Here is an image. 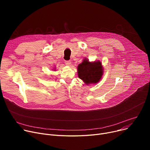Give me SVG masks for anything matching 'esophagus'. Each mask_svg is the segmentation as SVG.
Wrapping results in <instances>:
<instances>
[{"label":"esophagus","mask_w":150,"mask_h":150,"mask_svg":"<svg viewBox=\"0 0 150 150\" xmlns=\"http://www.w3.org/2000/svg\"><path fill=\"white\" fill-rule=\"evenodd\" d=\"M65 64H66V65L70 66V64H71V61H65Z\"/></svg>","instance_id":"1"}]
</instances>
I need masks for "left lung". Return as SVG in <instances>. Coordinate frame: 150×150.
<instances>
[{
  "label": "left lung",
  "mask_w": 150,
  "mask_h": 150,
  "mask_svg": "<svg viewBox=\"0 0 150 150\" xmlns=\"http://www.w3.org/2000/svg\"><path fill=\"white\" fill-rule=\"evenodd\" d=\"M103 70L99 60L90 62L87 58H84L78 66L77 72L78 77L85 84H96L101 79Z\"/></svg>",
  "instance_id": "1"
}]
</instances>
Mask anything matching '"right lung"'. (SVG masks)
<instances>
[{
  "label": "right lung",
  "mask_w": 150,
  "mask_h": 150,
  "mask_svg": "<svg viewBox=\"0 0 150 150\" xmlns=\"http://www.w3.org/2000/svg\"><path fill=\"white\" fill-rule=\"evenodd\" d=\"M54 70H55V69H54Z\"/></svg>",
  "instance_id": "add662e5"
}]
</instances>
